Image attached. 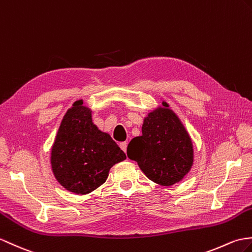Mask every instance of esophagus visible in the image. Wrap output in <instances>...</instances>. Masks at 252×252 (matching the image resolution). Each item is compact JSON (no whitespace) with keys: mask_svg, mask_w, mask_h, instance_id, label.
Wrapping results in <instances>:
<instances>
[{"mask_svg":"<svg viewBox=\"0 0 252 252\" xmlns=\"http://www.w3.org/2000/svg\"><path fill=\"white\" fill-rule=\"evenodd\" d=\"M126 147H127V143L126 142H122L120 143V148L125 151V153H126Z\"/></svg>","mask_w":252,"mask_h":252,"instance_id":"34e87169","label":"esophagus"}]
</instances>
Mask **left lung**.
I'll return each instance as SVG.
<instances>
[{
  "instance_id": "left-lung-1",
  "label": "left lung",
  "mask_w": 252,
  "mask_h": 252,
  "mask_svg": "<svg viewBox=\"0 0 252 252\" xmlns=\"http://www.w3.org/2000/svg\"><path fill=\"white\" fill-rule=\"evenodd\" d=\"M126 155L150 180L164 187L183 180L194 161L189 133L165 101L145 117L142 135L131 140Z\"/></svg>"
}]
</instances>
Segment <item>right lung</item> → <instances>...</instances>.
Returning <instances> with one entry per match:
<instances>
[{
	"label": "right lung",
	"instance_id": "right-lung-1",
	"mask_svg": "<svg viewBox=\"0 0 252 252\" xmlns=\"http://www.w3.org/2000/svg\"><path fill=\"white\" fill-rule=\"evenodd\" d=\"M126 159L108 133L92 121V110L76 101L64 115L51 147L50 163L64 189L85 195L106 181L109 169Z\"/></svg>",
	"mask_w": 252,
	"mask_h": 252
}]
</instances>
